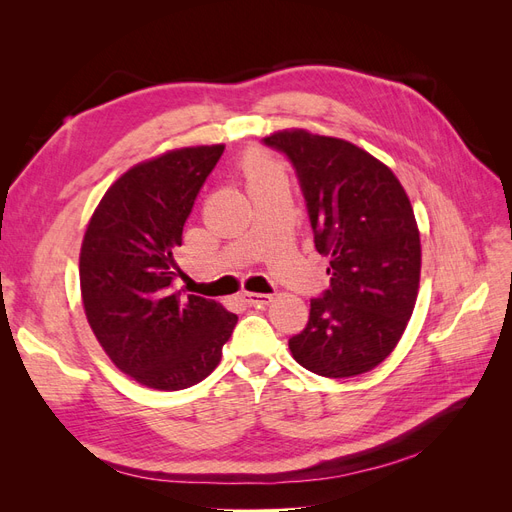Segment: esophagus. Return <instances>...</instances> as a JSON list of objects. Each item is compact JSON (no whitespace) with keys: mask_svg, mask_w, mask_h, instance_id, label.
I'll use <instances>...</instances> for the list:
<instances>
[{"mask_svg":"<svg viewBox=\"0 0 512 512\" xmlns=\"http://www.w3.org/2000/svg\"><path fill=\"white\" fill-rule=\"evenodd\" d=\"M243 301L250 307H267L273 303V297L262 292H243Z\"/></svg>","mask_w":512,"mask_h":512,"instance_id":"obj_1","label":"esophagus"}]
</instances>
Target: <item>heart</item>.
<instances>
[{
	"label": "heart",
	"mask_w": 512,
	"mask_h": 512,
	"mask_svg": "<svg viewBox=\"0 0 512 512\" xmlns=\"http://www.w3.org/2000/svg\"><path fill=\"white\" fill-rule=\"evenodd\" d=\"M243 177L247 185H252L265 179L282 177V170L277 168V164H273L269 158L262 156V153H250V156L243 160Z\"/></svg>",
	"instance_id": "heart-1"
}]
</instances>
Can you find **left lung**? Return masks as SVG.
<instances>
[{
  "label": "left lung",
  "mask_w": 512,
  "mask_h": 512,
  "mask_svg": "<svg viewBox=\"0 0 512 512\" xmlns=\"http://www.w3.org/2000/svg\"><path fill=\"white\" fill-rule=\"evenodd\" d=\"M265 145L297 168L316 250L331 265V286L309 303L290 352L324 378L365 374L395 350L416 305L421 235L410 198L389 166L344 138L290 128Z\"/></svg>",
  "instance_id": "obj_1"
}]
</instances>
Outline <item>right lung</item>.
I'll return each mask as SVG.
<instances>
[{
    "mask_svg": "<svg viewBox=\"0 0 512 512\" xmlns=\"http://www.w3.org/2000/svg\"><path fill=\"white\" fill-rule=\"evenodd\" d=\"M224 145L166 151L106 190L87 224L79 277L85 316L108 359L138 384L181 391L222 359L237 316L170 290L183 224Z\"/></svg>",
    "mask_w": 512,
    "mask_h": 512,
    "instance_id": "add662e5",
    "label": "right lung"
}]
</instances>
